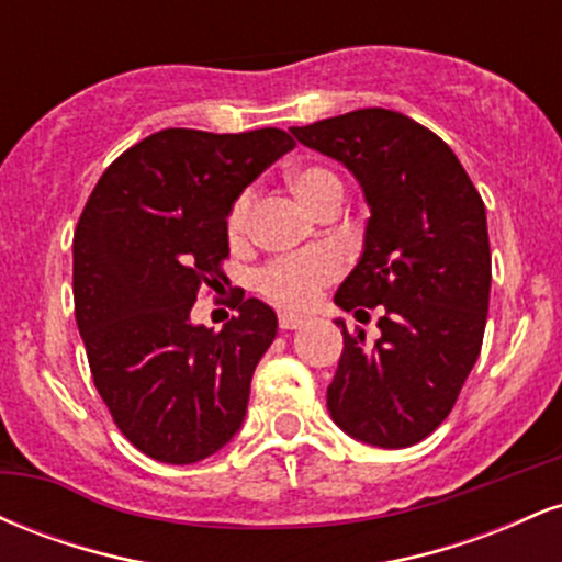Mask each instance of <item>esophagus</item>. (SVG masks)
<instances>
[{
  "mask_svg": "<svg viewBox=\"0 0 562 562\" xmlns=\"http://www.w3.org/2000/svg\"><path fill=\"white\" fill-rule=\"evenodd\" d=\"M306 317H301V314H290V312H285V314H280V327L282 330H299V327H303L306 325Z\"/></svg>",
  "mask_w": 562,
  "mask_h": 562,
  "instance_id": "obj_1",
  "label": "esophagus"
}]
</instances>
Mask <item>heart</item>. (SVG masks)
<instances>
[{"label":"heart","instance_id":"obj_1","mask_svg":"<svg viewBox=\"0 0 562 562\" xmlns=\"http://www.w3.org/2000/svg\"><path fill=\"white\" fill-rule=\"evenodd\" d=\"M288 187L308 214H314L317 205L325 203V200L344 198V182L338 179V173L325 169V166H301V169H293L288 173ZM250 209H254V195L243 192L227 216V232L232 240H240L245 229H248ZM338 272V256L319 250V254L303 256V259L277 261L272 267H267L259 277V288L269 301L280 303V306L301 308L312 303L317 290L325 282L335 280Z\"/></svg>","mask_w":562,"mask_h":562}]
</instances>
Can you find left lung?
<instances>
[{"label":"left lung","instance_id":"1","mask_svg":"<svg viewBox=\"0 0 562 562\" xmlns=\"http://www.w3.org/2000/svg\"><path fill=\"white\" fill-rule=\"evenodd\" d=\"M301 145L353 173L370 205L357 267L335 306L367 317L380 338L348 333L327 385V412L348 436L380 449L423 441L447 420L481 353L492 250L486 209L451 147L385 108L290 128Z\"/></svg>","mask_w":562,"mask_h":562}]
</instances>
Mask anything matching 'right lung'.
Segmentation results:
<instances>
[{
    "instance_id": "1",
    "label": "right lung",
    "mask_w": 562,
    "mask_h": 562,
    "mask_svg": "<svg viewBox=\"0 0 562 562\" xmlns=\"http://www.w3.org/2000/svg\"><path fill=\"white\" fill-rule=\"evenodd\" d=\"M295 142L282 128H164L108 166L74 235V303L89 370L128 441L169 465L216 454L243 428L277 314L259 299L222 330L192 303L222 280L235 200Z\"/></svg>"
}]
</instances>
